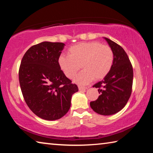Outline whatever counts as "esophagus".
Masks as SVG:
<instances>
[{
	"mask_svg": "<svg viewBox=\"0 0 153 153\" xmlns=\"http://www.w3.org/2000/svg\"><path fill=\"white\" fill-rule=\"evenodd\" d=\"M78 88L79 90H86V89H88L87 87H84V86H78Z\"/></svg>",
	"mask_w": 153,
	"mask_h": 153,
	"instance_id": "34e87169",
	"label": "esophagus"
}]
</instances>
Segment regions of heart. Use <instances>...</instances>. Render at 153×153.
<instances>
[{"mask_svg":"<svg viewBox=\"0 0 153 153\" xmlns=\"http://www.w3.org/2000/svg\"><path fill=\"white\" fill-rule=\"evenodd\" d=\"M67 53L68 56H59V66L69 79L73 78L80 68H83L84 70L74 79V82L79 84H88L92 79L105 78L113 64L112 49L98 42L77 44L69 48Z\"/></svg>","mask_w":153,"mask_h":153,"instance_id":"obj_1","label":"heart"}]
</instances>
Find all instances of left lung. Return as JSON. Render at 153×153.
<instances>
[{
    "mask_svg": "<svg viewBox=\"0 0 153 153\" xmlns=\"http://www.w3.org/2000/svg\"><path fill=\"white\" fill-rule=\"evenodd\" d=\"M104 38L113 50V64L107 76L93 86L98 88L100 96L90 105L100 115H111L122 109L130 97L133 68L123 48L108 38Z\"/></svg>",
    "mask_w": 153,
    "mask_h": 153,
    "instance_id": "1",
    "label": "left lung"
}]
</instances>
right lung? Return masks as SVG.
Segmentation results:
<instances>
[{
    "instance_id": "1",
    "label": "right lung",
    "mask_w": 153,
    "mask_h": 153,
    "mask_svg": "<svg viewBox=\"0 0 153 153\" xmlns=\"http://www.w3.org/2000/svg\"><path fill=\"white\" fill-rule=\"evenodd\" d=\"M62 42L33 45L22 58L19 79L23 97L32 112L45 120H56L68 112L77 85L65 76L58 64Z\"/></svg>"
}]
</instances>
